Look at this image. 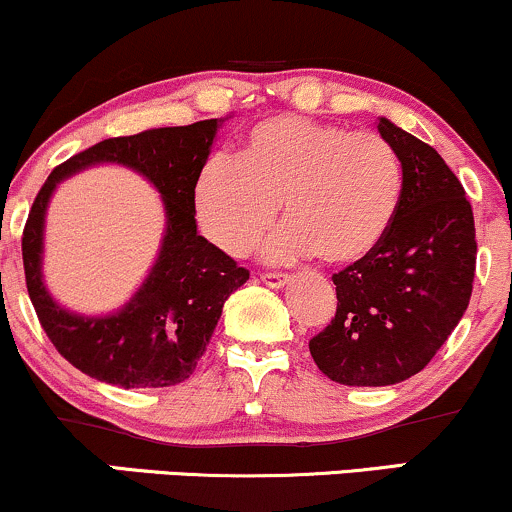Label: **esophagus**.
I'll use <instances>...</instances> for the list:
<instances>
[{"label":"esophagus","mask_w":512,"mask_h":512,"mask_svg":"<svg viewBox=\"0 0 512 512\" xmlns=\"http://www.w3.org/2000/svg\"><path fill=\"white\" fill-rule=\"evenodd\" d=\"M260 281L262 284L272 286V289H281V286L289 281V274H281V272H260Z\"/></svg>","instance_id":"obj_1"}]
</instances>
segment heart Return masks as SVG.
Listing matches in <instances>:
<instances>
[{
    "instance_id": "b5f03b06",
    "label": "heart",
    "mask_w": 512,
    "mask_h": 512,
    "mask_svg": "<svg viewBox=\"0 0 512 512\" xmlns=\"http://www.w3.org/2000/svg\"><path fill=\"white\" fill-rule=\"evenodd\" d=\"M402 161L383 134L298 115L260 120L238 158L216 154L195 182L204 236L228 255H245L276 223L286 228L269 255L315 252L327 264H354L383 243L402 202Z\"/></svg>"
}]
</instances>
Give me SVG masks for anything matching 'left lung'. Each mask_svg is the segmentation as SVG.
I'll return each mask as SVG.
<instances>
[{"label": "left lung", "mask_w": 512, "mask_h": 512, "mask_svg": "<svg viewBox=\"0 0 512 512\" xmlns=\"http://www.w3.org/2000/svg\"><path fill=\"white\" fill-rule=\"evenodd\" d=\"M402 161V202L366 260L332 274L337 313L310 339L317 368L339 385H395L424 370L472 298V204L433 146L380 117Z\"/></svg>", "instance_id": "obj_1"}]
</instances>
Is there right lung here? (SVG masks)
Here are the masks:
<instances>
[{"instance_id":"obj_1","label":"right lung","mask_w":512,"mask_h":512,"mask_svg":"<svg viewBox=\"0 0 512 512\" xmlns=\"http://www.w3.org/2000/svg\"><path fill=\"white\" fill-rule=\"evenodd\" d=\"M219 122L161 127L103 139L57 166L40 187L21 252L26 289L40 327L81 373L120 387H170L190 378L207 351L221 308L250 279L245 267L197 233L195 182ZM115 160L146 174L164 195L169 216L162 255L138 296L110 318H79L51 303L39 279L47 199L62 177L91 162Z\"/></svg>"}]
</instances>
